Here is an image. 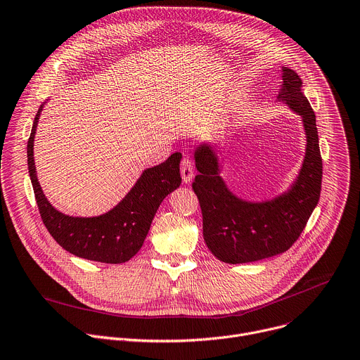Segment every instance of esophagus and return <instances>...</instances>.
Returning <instances> with one entry per match:
<instances>
[{"mask_svg":"<svg viewBox=\"0 0 360 360\" xmlns=\"http://www.w3.org/2000/svg\"><path fill=\"white\" fill-rule=\"evenodd\" d=\"M181 175H182V181L185 184H189L193 179V176H195L193 163L191 162L189 158H184L181 160Z\"/></svg>","mask_w":360,"mask_h":360,"instance_id":"34e87169","label":"esophagus"}]
</instances>
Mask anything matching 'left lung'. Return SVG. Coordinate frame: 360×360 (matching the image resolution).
I'll return each mask as SVG.
<instances>
[{"instance_id":"obj_1","label":"left lung","mask_w":360,"mask_h":360,"mask_svg":"<svg viewBox=\"0 0 360 360\" xmlns=\"http://www.w3.org/2000/svg\"><path fill=\"white\" fill-rule=\"evenodd\" d=\"M281 79L277 101L302 117L306 134L300 172L285 192L261 202L243 200L221 178L218 155L210 142L193 152L200 174L192 188L202 211L204 240L210 251L228 264L252 263L287 251L300 237L320 198L323 163L316 116L299 75L281 68Z\"/></svg>"}]
</instances>
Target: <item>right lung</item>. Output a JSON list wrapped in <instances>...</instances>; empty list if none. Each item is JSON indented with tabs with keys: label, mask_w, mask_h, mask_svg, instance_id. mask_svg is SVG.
<instances>
[{
	"label": "right lung",
	"mask_w": 360,
	"mask_h": 360,
	"mask_svg": "<svg viewBox=\"0 0 360 360\" xmlns=\"http://www.w3.org/2000/svg\"><path fill=\"white\" fill-rule=\"evenodd\" d=\"M43 106L44 103L32 122L27 159L30 179L47 231L57 244L80 258L106 264L129 261L143 245L160 202L181 185L179 163L182 155L175 152L165 162L145 169L126 197L110 211L97 217L66 215L49 202L37 179L32 150Z\"/></svg>",
	"instance_id": "obj_1"
}]
</instances>
